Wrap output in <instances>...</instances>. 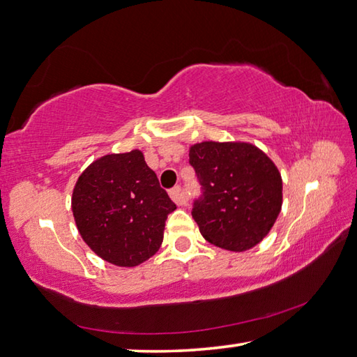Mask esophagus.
I'll return each mask as SVG.
<instances>
[{"mask_svg": "<svg viewBox=\"0 0 357 357\" xmlns=\"http://www.w3.org/2000/svg\"><path fill=\"white\" fill-rule=\"evenodd\" d=\"M169 196H171L172 201L177 204V205H185L186 204V197L183 196V191H182V186H174V188L169 191Z\"/></svg>", "mask_w": 357, "mask_h": 357, "instance_id": "esophagus-1", "label": "esophagus"}]
</instances>
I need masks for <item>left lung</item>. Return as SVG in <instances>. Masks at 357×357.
Returning a JSON list of instances; mask_svg holds the SVG:
<instances>
[{
	"label": "left lung",
	"instance_id": "1",
	"mask_svg": "<svg viewBox=\"0 0 357 357\" xmlns=\"http://www.w3.org/2000/svg\"><path fill=\"white\" fill-rule=\"evenodd\" d=\"M202 195L191 215L205 240L243 252L265 238L282 207V178L252 144L205 141L191 146Z\"/></svg>",
	"mask_w": 357,
	"mask_h": 357
}]
</instances>
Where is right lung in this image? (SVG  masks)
<instances>
[{"label":"right lung","mask_w":357,"mask_h":357,"mask_svg":"<svg viewBox=\"0 0 357 357\" xmlns=\"http://www.w3.org/2000/svg\"><path fill=\"white\" fill-rule=\"evenodd\" d=\"M175 208L141 150L96 160L72 195L81 238L98 257L127 268L158 251L167 215Z\"/></svg>","instance_id":"add662e5"}]
</instances>
